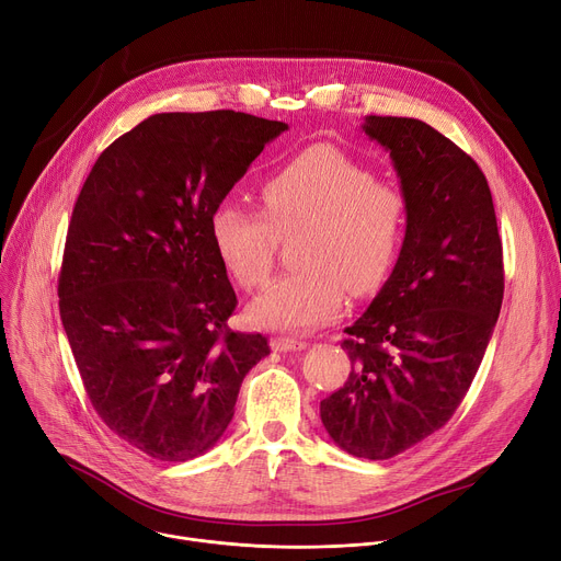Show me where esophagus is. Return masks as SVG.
Returning <instances> with one entry per match:
<instances>
[{
    "instance_id": "34e87169",
    "label": "esophagus",
    "mask_w": 561,
    "mask_h": 561,
    "mask_svg": "<svg viewBox=\"0 0 561 561\" xmlns=\"http://www.w3.org/2000/svg\"><path fill=\"white\" fill-rule=\"evenodd\" d=\"M271 345H273L275 352H302L307 347V341L288 339V335H277V339H273Z\"/></svg>"
}]
</instances>
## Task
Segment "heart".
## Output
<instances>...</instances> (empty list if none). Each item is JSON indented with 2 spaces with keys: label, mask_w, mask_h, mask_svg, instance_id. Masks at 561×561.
Masks as SVG:
<instances>
[{
  "label": "heart",
  "mask_w": 561,
  "mask_h": 561,
  "mask_svg": "<svg viewBox=\"0 0 561 561\" xmlns=\"http://www.w3.org/2000/svg\"><path fill=\"white\" fill-rule=\"evenodd\" d=\"M261 214L222 203L211 214V239L237 282L264 286L277 245L295 241L297 271L275 282L252 305L256 324L307 331L343 311L345 290L375 293L401 248L408 205L399 186L331 146H311L259 190Z\"/></svg>",
  "instance_id": "1"
}]
</instances>
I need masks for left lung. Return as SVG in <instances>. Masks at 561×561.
<instances>
[{
  "label": "left lung",
  "instance_id": "left-lung-1",
  "mask_svg": "<svg viewBox=\"0 0 561 561\" xmlns=\"http://www.w3.org/2000/svg\"><path fill=\"white\" fill-rule=\"evenodd\" d=\"M405 196L390 279L345 329L352 371L320 401L343 451L388 460L439 431L462 403L503 305V243L480 167L428 124L365 117Z\"/></svg>",
  "mask_w": 561,
  "mask_h": 561
}]
</instances>
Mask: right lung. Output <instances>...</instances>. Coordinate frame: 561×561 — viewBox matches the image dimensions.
I'll return each instance as SVG.
<instances>
[{"label": "right lung", "instance_id": "1", "mask_svg": "<svg viewBox=\"0 0 561 561\" xmlns=\"http://www.w3.org/2000/svg\"><path fill=\"white\" fill-rule=\"evenodd\" d=\"M286 128L162 112L105 148L73 205L58 277L67 341L96 415L156 460L211 449L271 354L266 335L228 327L237 293L211 214Z\"/></svg>", "mask_w": 561, "mask_h": 561}]
</instances>
